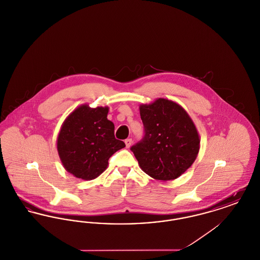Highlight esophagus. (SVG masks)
I'll list each match as a JSON object with an SVG mask.
<instances>
[{"label": "esophagus", "mask_w": 260, "mask_h": 260, "mask_svg": "<svg viewBox=\"0 0 260 260\" xmlns=\"http://www.w3.org/2000/svg\"><path fill=\"white\" fill-rule=\"evenodd\" d=\"M124 143H125V147H126V148H129L131 145H132V143H133V139H132V138H127V139L124 140Z\"/></svg>", "instance_id": "obj_1"}]
</instances>
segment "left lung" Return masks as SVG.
Listing matches in <instances>:
<instances>
[{
	"mask_svg": "<svg viewBox=\"0 0 260 260\" xmlns=\"http://www.w3.org/2000/svg\"><path fill=\"white\" fill-rule=\"evenodd\" d=\"M144 136L131 147L141 170L157 180H173L191 167L198 155L196 126L177 103L159 99L139 107Z\"/></svg>",
	"mask_w": 260,
	"mask_h": 260,
	"instance_id": "left-lung-1",
	"label": "left lung"
}]
</instances>
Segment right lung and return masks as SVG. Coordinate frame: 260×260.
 <instances>
[{"label": "right lung", "instance_id": "obj_1", "mask_svg": "<svg viewBox=\"0 0 260 260\" xmlns=\"http://www.w3.org/2000/svg\"><path fill=\"white\" fill-rule=\"evenodd\" d=\"M108 107L82 105L62 124L57 151L68 173L91 180L103 173L112 155L125 147L114 136V124L107 119Z\"/></svg>", "mask_w": 260, "mask_h": 260}]
</instances>
